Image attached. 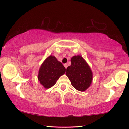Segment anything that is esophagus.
Instances as JSON below:
<instances>
[{
    "label": "esophagus",
    "mask_w": 129,
    "mask_h": 129,
    "mask_svg": "<svg viewBox=\"0 0 129 129\" xmlns=\"http://www.w3.org/2000/svg\"><path fill=\"white\" fill-rule=\"evenodd\" d=\"M64 67H65V69H67V67H68V65H67V64H64Z\"/></svg>",
    "instance_id": "esophagus-1"
}]
</instances>
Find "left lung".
<instances>
[{
  "label": "left lung",
  "instance_id": "left-lung-1",
  "mask_svg": "<svg viewBox=\"0 0 129 129\" xmlns=\"http://www.w3.org/2000/svg\"><path fill=\"white\" fill-rule=\"evenodd\" d=\"M71 62L72 64L67 69V76L75 89L85 91L92 80V73L89 65L80 55L72 57Z\"/></svg>",
  "mask_w": 129,
  "mask_h": 129
}]
</instances>
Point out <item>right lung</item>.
Listing matches in <instances>:
<instances>
[{
    "label": "right lung",
    "mask_w": 129,
    "mask_h": 129,
    "mask_svg": "<svg viewBox=\"0 0 129 129\" xmlns=\"http://www.w3.org/2000/svg\"><path fill=\"white\" fill-rule=\"evenodd\" d=\"M65 71L66 69L61 63L54 56L50 55L41 65L38 80L45 89L50 88L56 84L60 76L64 74Z\"/></svg>",
    "instance_id": "1"
}]
</instances>
